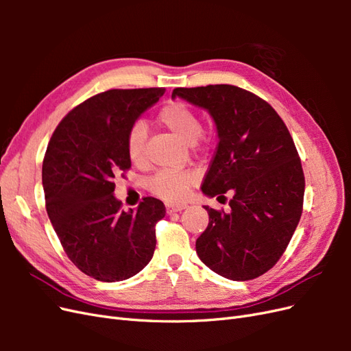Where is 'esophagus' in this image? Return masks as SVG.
Listing matches in <instances>:
<instances>
[{"label":"esophagus","mask_w":351,"mask_h":351,"mask_svg":"<svg viewBox=\"0 0 351 351\" xmlns=\"http://www.w3.org/2000/svg\"><path fill=\"white\" fill-rule=\"evenodd\" d=\"M167 214H173V212H180V210H183V209H186L187 208V205L186 204H167Z\"/></svg>","instance_id":"1"}]
</instances>
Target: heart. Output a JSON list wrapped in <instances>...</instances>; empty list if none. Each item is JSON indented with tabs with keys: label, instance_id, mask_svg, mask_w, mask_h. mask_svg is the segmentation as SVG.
<instances>
[{
	"label": "heart",
	"instance_id": "obj_1",
	"mask_svg": "<svg viewBox=\"0 0 351 351\" xmlns=\"http://www.w3.org/2000/svg\"><path fill=\"white\" fill-rule=\"evenodd\" d=\"M158 120L165 129H168L180 141L187 145H193L199 139L202 133V123L195 110L183 102H169L159 111ZM146 139H147V127L142 120L134 121L129 133H127V155L134 165H143L146 162ZM195 182L193 174L190 173H174V171H161L155 174L147 189L156 196L168 202L183 200Z\"/></svg>",
	"mask_w": 351,
	"mask_h": 351
}]
</instances>
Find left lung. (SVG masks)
Returning a JSON list of instances; mask_svg holds the SVG:
<instances>
[{
	"mask_svg": "<svg viewBox=\"0 0 351 351\" xmlns=\"http://www.w3.org/2000/svg\"><path fill=\"white\" fill-rule=\"evenodd\" d=\"M176 97L206 110L217 125L202 192H232L228 212L205 206L197 256L224 278H258L282 256L302 217L304 174L293 137L267 101L232 84L176 88Z\"/></svg>",
	"mask_w": 351,
	"mask_h": 351,
	"instance_id": "8db88e82",
	"label": "left lung"
}]
</instances>
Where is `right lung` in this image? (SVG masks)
<instances>
[{
	"label": "right lung",
	"instance_id": "1",
	"mask_svg": "<svg viewBox=\"0 0 351 351\" xmlns=\"http://www.w3.org/2000/svg\"><path fill=\"white\" fill-rule=\"evenodd\" d=\"M165 89H111L73 108L52 133L42 184L45 206L69 259L89 277L114 282L141 272L154 256L155 226L165 206L145 197L125 212L114 178L132 167L130 125Z\"/></svg>",
	"mask_w": 351,
	"mask_h": 351
}]
</instances>
